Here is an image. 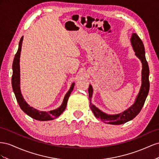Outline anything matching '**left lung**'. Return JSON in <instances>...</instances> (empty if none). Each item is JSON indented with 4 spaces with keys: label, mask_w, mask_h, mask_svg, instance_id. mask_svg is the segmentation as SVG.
I'll return each mask as SVG.
<instances>
[{
    "label": "left lung",
    "mask_w": 159,
    "mask_h": 159,
    "mask_svg": "<svg viewBox=\"0 0 159 159\" xmlns=\"http://www.w3.org/2000/svg\"><path fill=\"white\" fill-rule=\"evenodd\" d=\"M130 42L134 51L135 52V55L141 61L143 66L141 87L140 89L139 93L133 105L122 113H119L117 115H107L99 110L97 107L92 104L91 98L93 96V89L92 86L90 84L89 85V97L90 108H91L95 117L101 120L105 123L111 125H121L133 119L141 111L149 91V87H150L148 79L149 68L148 62L146 60V57H145L144 44L141 39L136 33H133L132 37L130 38Z\"/></svg>",
    "instance_id": "obj_1"
}]
</instances>
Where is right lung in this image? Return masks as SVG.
Masks as SVG:
<instances>
[{"label":"right lung","mask_w":159,"mask_h":159,"mask_svg":"<svg viewBox=\"0 0 159 159\" xmlns=\"http://www.w3.org/2000/svg\"><path fill=\"white\" fill-rule=\"evenodd\" d=\"M22 40H23V37L20 40L19 48L15 54L14 58V61L12 63V87L13 92H14L16 101L19 103V105L21 109L25 112L27 115L32 117L33 119L40 120V121H47L53 120L55 118H57L58 116H60L63 111H65L66 107V104L68 99H69L70 93L72 91V90L75 87V83H72L70 86V88L69 91L67 92L65 96L62 105L55 110L50 111L48 112L46 111H40L39 110L35 109L34 108L30 107L28 103L26 102L25 98L22 97L20 91V55L21 51V47L22 44Z\"/></svg>","instance_id":"obj_1"}]
</instances>
